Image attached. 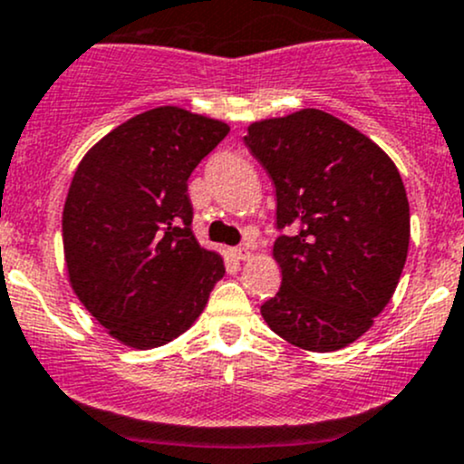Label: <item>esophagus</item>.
Returning a JSON list of instances; mask_svg holds the SVG:
<instances>
[{
	"instance_id": "34e87169",
	"label": "esophagus",
	"mask_w": 464,
	"mask_h": 464,
	"mask_svg": "<svg viewBox=\"0 0 464 464\" xmlns=\"http://www.w3.org/2000/svg\"><path fill=\"white\" fill-rule=\"evenodd\" d=\"M233 256H236L237 260H251V251H248V246H236L233 248Z\"/></svg>"
}]
</instances>
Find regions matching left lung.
Returning <instances> with one entry per match:
<instances>
[{"mask_svg": "<svg viewBox=\"0 0 464 464\" xmlns=\"http://www.w3.org/2000/svg\"><path fill=\"white\" fill-rule=\"evenodd\" d=\"M276 187L280 291L260 314L306 351L344 349L389 304L409 251L396 164L367 135L318 109L253 121L245 135Z\"/></svg>", "mask_w": 464, "mask_h": 464, "instance_id": "8db88e82", "label": "left lung"}]
</instances>
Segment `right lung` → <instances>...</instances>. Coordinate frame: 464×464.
I'll list each match as a JSON object with an SVG mask.
<instances>
[{
	"mask_svg": "<svg viewBox=\"0 0 464 464\" xmlns=\"http://www.w3.org/2000/svg\"><path fill=\"white\" fill-rule=\"evenodd\" d=\"M228 126L179 106L130 117L82 158L62 237L68 280L86 311L133 349L182 335L224 262L191 231L188 178Z\"/></svg>",
	"mask_w": 464,
	"mask_h": 464,
	"instance_id": "obj_1",
	"label": "right lung"
}]
</instances>
